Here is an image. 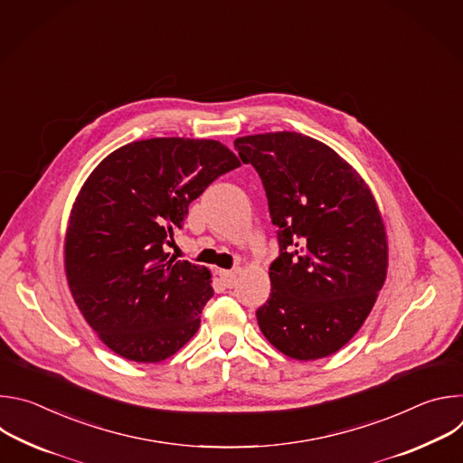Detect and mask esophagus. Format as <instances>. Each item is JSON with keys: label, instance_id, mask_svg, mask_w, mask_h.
<instances>
[{"label": "esophagus", "instance_id": "esophagus-1", "mask_svg": "<svg viewBox=\"0 0 463 463\" xmlns=\"http://www.w3.org/2000/svg\"><path fill=\"white\" fill-rule=\"evenodd\" d=\"M220 279L225 288H232L236 284V273L234 271H220Z\"/></svg>", "mask_w": 463, "mask_h": 463}]
</instances>
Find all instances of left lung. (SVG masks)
Instances as JSON below:
<instances>
[{"label":"left lung","mask_w":463,"mask_h":463,"mask_svg":"<svg viewBox=\"0 0 463 463\" xmlns=\"http://www.w3.org/2000/svg\"><path fill=\"white\" fill-rule=\"evenodd\" d=\"M279 227L269 300L258 326L298 361L339 352L370 315L388 268L386 231L364 179L329 146L295 131L238 137Z\"/></svg>","instance_id":"left-lung-1"}]
</instances>
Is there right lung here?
<instances>
[{"instance_id":"1","label":"right lung","mask_w":463,"mask_h":463,"mask_svg":"<svg viewBox=\"0 0 463 463\" xmlns=\"http://www.w3.org/2000/svg\"><path fill=\"white\" fill-rule=\"evenodd\" d=\"M238 157L211 139L156 137L120 146L86 179L65 232V277L99 339L159 363L200 327L211 271L165 252L188 205Z\"/></svg>"}]
</instances>
